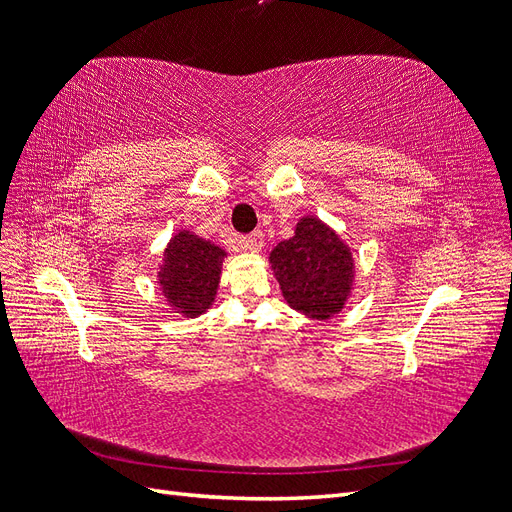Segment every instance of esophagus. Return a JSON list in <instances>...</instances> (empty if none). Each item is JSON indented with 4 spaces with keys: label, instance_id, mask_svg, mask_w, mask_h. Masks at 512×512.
<instances>
[{
    "label": "esophagus",
    "instance_id": "esophagus-1",
    "mask_svg": "<svg viewBox=\"0 0 512 512\" xmlns=\"http://www.w3.org/2000/svg\"><path fill=\"white\" fill-rule=\"evenodd\" d=\"M241 245L250 252H260L262 247H265V235H262V230H254L250 237L241 239Z\"/></svg>",
    "mask_w": 512,
    "mask_h": 512
}]
</instances>
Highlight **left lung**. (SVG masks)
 <instances>
[{"mask_svg":"<svg viewBox=\"0 0 512 512\" xmlns=\"http://www.w3.org/2000/svg\"><path fill=\"white\" fill-rule=\"evenodd\" d=\"M269 262L292 309L316 320H329L344 309L354 284V258L322 220L301 218L294 235L273 247Z\"/></svg>","mask_w":512,"mask_h":512,"instance_id":"obj_1","label":"left lung"}]
</instances>
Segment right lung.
Wrapping results in <instances>:
<instances>
[{"label":"right lung","mask_w":512,"mask_h":512,"mask_svg":"<svg viewBox=\"0 0 512 512\" xmlns=\"http://www.w3.org/2000/svg\"><path fill=\"white\" fill-rule=\"evenodd\" d=\"M226 252L215 243L179 230L168 241L158 271V286L168 305L185 318L205 314L220 288Z\"/></svg>","instance_id":"right-lung-1"}]
</instances>
